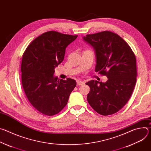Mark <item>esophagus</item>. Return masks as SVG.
Masks as SVG:
<instances>
[{
	"label": "esophagus",
	"mask_w": 151,
	"mask_h": 151,
	"mask_svg": "<svg viewBox=\"0 0 151 151\" xmlns=\"http://www.w3.org/2000/svg\"><path fill=\"white\" fill-rule=\"evenodd\" d=\"M84 84V82L83 81H77V85H83Z\"/></svg>",
	"instance_id": "obj_1"
}]
</instances>
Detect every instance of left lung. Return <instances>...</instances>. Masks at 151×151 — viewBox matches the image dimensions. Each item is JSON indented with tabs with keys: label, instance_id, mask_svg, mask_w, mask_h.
<instances>
[{
	"label": "left lung",
	"instance_id": "left-lung-1",
	"mask_svg": "<svg viewBox=\"0 0 151 151\" xmlns=\"http://www.w3.org/2000/svg\"><path fill=\"white\" fill-rule=\"evenodd\" d=\"M83 39L94 49L96 72L106 76L103 83L91 80L87 100L101 115L118 112L130 99L137 76L136 58L130 47L118 35L109 31L87 35Z\"/></svg>",
	"mask_w": 151,
	"mask_h": 151
}]
</instances>
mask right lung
<instances>
[{
  "mask_svg": "<svg viewBox=\"0 0 151 151\" xmlns=\"http://www.w3.org/2000/svg\"><path fill=\"white\" fill-rule=\"evenodd\" d=\"M77 37L49 31L35 39L23 55V88L30 104L42 114H58L76 87L75 80H60L54 76V73L55 68L64 60L66 47Z\"/></svg>",
  "mask_w": 151,
  "mask_h": 151,
  "instance_id": "obj_1",
  "label": "right lung"
}]
</instances>
